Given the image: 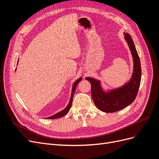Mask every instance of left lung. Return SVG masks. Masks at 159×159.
Listing matches in <instances>:
<instances>
[{"instance_id": "left-lung-1", "label": "left lung", "mask_w": 159, "mask_h": 159, "mask_svg": "<svg viewBox=\"0 0 159 159\" xmlns=\"http://www.w3.org/2000/svg\"><path fill=\"white\" fill-rule=\"evenodd\" d=\"M124 38L131 51L133 60V71L131 78L124 85L117 88L105 90L99 80L85 78L91 85L93 102L99 110L105 113H113L121 110L132 103L137 95L141 79V61L131 36L124 32Z\"/></svg>"}]
</instances>
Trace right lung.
Segmentation results:
<instances>
[{
  "label": "right lung",
  "mask_w": 159,
  "mask_h": 159,
  "mask_svg": "<svg viewBox=\"0 0 159 159\" xmlns=\"http://www.w3.org/2000/svg\"><path fill=\"white\" fill-rule=\"evenodd\" d=\"M18 61H17V64H18ZM81 80H82V78H81H81H78L75 81H74L73 85H72V89H71V96H70V101H69V103H68V105H67V106L66 107V108H64L63 110L61 111L52 115V116H50V117H46V119H55L60 118V117H61L64 116L65 115H66L67 113L69 112V111H70V109L71 108V104H72V100H73V97H74V95L75 91V89H76V86H77V85H78V84L80 82V81Z\"/></svg>",
  "instance_id": "1"
}]
</instances>
